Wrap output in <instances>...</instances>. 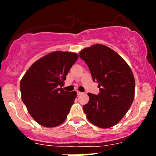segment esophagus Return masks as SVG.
<instances>
[{"mask_svg":"<svg viewBox=\"0 0 156 156\" xmlns=\"http://www.w3.org/2000/svg\"><path fill=\"white\" fill-rule=\"evenodd\" d=\"M77 94H78V95H80V94H82L83 93L81 92H79V91H77Z\"/></svg>","mask_w":156,"mask_h":156,"instance_id":"obj_1","label":"esophagus"}]
</instances>
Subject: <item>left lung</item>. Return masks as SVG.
Returning a JSON list of instances; mask_svg holds the SVG:
<instances>
[{"label": "left lung", "mask_w": 156, "mask_h": 156, "mask_svg": "<svg viewBox=\"0 0 156 156\" xmlns=\"http://www.w3.org/2000/svg\"><path fill=\"white\" fill-rule=\"evenodd\" d=\"M79 56L88 66L93 81L98 83V94L89 93L83 106L88 120L101 128L117 125L133 103L135 80L125 61L103 44L84 48Z\"/></svg>", "instance_id": "1"}]
</instances>
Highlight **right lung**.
<instances>
[{"label": "right lung", "mask_w": 156, "mask_h": 156, "mask_svg": "<svg viewBox=\"0 0 156 156\" xmlns=\"http://www.w3.org/2000/svg\"><path fill=\"white\" fill-rule=\"evenodd\" d=\"M78 58L71 52H53L34 62L21 79L22 101L39 125L51 128L65 121L77 93L60 87Z\"/></svg>", "instance_id": "1"}]
</instances>
